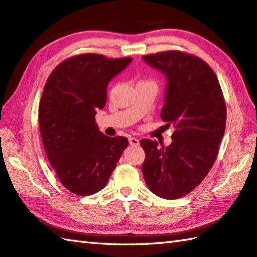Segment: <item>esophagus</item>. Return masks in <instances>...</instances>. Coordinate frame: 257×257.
Returning a JSON list of instances; mask_svg holds the SVG:
<instances>
[{"label": "esophagus", "mask_w": 257, "mask_h": 257, "mask_svg": "<svg viewBox=\"0 0 257 257\" xmlns=\"http://www.w3.org/2000/svg\"><path fill=\"white\" fill-rule=\"evenodd\" d=\"M129 144L132 145V146H138L139 141H138L137 138H135V137H129Z\"/></svg>", "instance_id": "obj_1"}]
</instances>
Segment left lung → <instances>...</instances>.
<instances>
[{
    "instance_id": "left-lung-1",
    "label": "left lung",
    "mask_w": 257,
    "mask_h": 257,
    "mask_svg": "<svg viewBox=\"0 0 257 257\" xmlns=\"http://www.w3.org/2000/svg\"><path fill=\"white\" fill-rule=\"evenodd\" d=\"M164 74L161 119L175 128L172 143L142 139L144 180L157 197H184L201 183L216 161L226 128V103L216 74L197 56L170 50L143 56Z\"/></svg>"
}]
</instances>
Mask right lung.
<instances>
[{
  "instance_id": "1",
  "label": "right lung",
  "mask_w": 257,
  "mask_h": 257,
  "mask_svg": "<svg viewBox=\"0 0 257 257\" xmlns=\"http://www.w3.org/2000/svg\"><path fill=\"white\" fill-rule=\"evenodd\" d=\"M132 60L77 55L60 63L45 84L38 118L46 155L62 184L77 195L103 189L128 147L127 137L101 133L95 114L105 106L110 81Z\"/></svg>"
}]
</instances>
